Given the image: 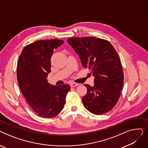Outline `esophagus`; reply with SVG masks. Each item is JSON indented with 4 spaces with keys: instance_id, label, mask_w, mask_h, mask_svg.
I'll list each match as a JSON object with an SVG mask.
<instances>
[{
    "instance_id": "esophagus-1",
    "label": "esophagus",
    "mask_w": 148,
    "mask_h": 148,
    "mask_svg": "<svg viewBox=\"0 0 148 148\" xmlns=\"http://www.w3.org/2000/svg\"><path fill=\"white\" fill-rule=\"evenodd\" d=\"M79 84L78 83H70V86H71V88H74L77 86H78Z\"/></svg>"
}]
</instances>
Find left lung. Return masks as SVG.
Wrapping results in <instances>:
<instances>
[{
	"label": "left lung",
	"instance_id": "8db88e82",
	"mask_svg": "<svg viewBox=\"0 0 148 148\" xmlns=\"http://www.w3.org/2000/svg\"><path fill=\"white\" fill-rule=\"evenodd\" d=\"M81 59L82 64L92 71L94 85L85 84L87 94L83 98L90 113L102 114L111 110L121 96L123 73L118 53L111 43L95 37L71 38L67 40Z\"/></svg>",
	"mask_w": 148,
	"mask_h": 148
}]
</instances>
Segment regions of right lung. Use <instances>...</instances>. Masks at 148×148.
Instances as JSON below:
<instances>
[{
    "instance_id": "1",
    "label": "right lung",
    "mask_w": 148,
    "mask_h": 148,
    "mask_svg": "<svg viewBox=\"0 0 148 148\" xmlns=\"http://www.w3.org/2000/svg\"><path fill=\"white\" fill-rule=\"evenodd\" d=\"M64 42L56 39L34 42L25 47L18 60L20 89L35 113L44 118L54 117L62 110L71 89L69 84L54 86L47 80L53 50Z\"/></svg>"
}]
</instances>
